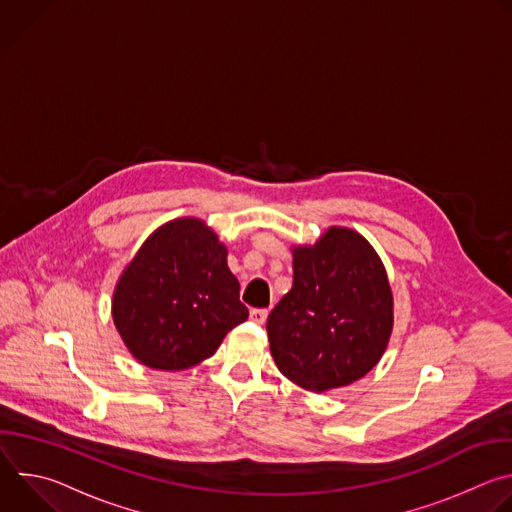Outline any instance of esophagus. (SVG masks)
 I'll return each instance as SVG.
<instances>
[{"instance_id":"1","label":"esophagus","mask_w":512,"mask_h":512,"mask_svg":"<svg viewBox=\"0 0 512 512\" xmlns=\"http://www.w3.org/2000/svg\"><path fill=\"white\" fill-rule=\"evenodd\" d=\"M249 318H251L255 324H263V322L267 320V310H263V308H255V310H251Z\"/></svg>"}]
</instances>
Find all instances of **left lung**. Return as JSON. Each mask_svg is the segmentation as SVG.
I'll return each mask as SVG.
<instances>
[{
	"label": "left lung",
	"mask_w": 512,
	"mask_h": 512,
	"mask_svg": "<svg viewBox=\"0 0 512 512\" xmlns=\"http://www.w3.org/2000/svg\"><path fill=\"white\" fill-rule=\"evenodd\" d=\"M294 285L271 310L267 336L281 375L324 393L367 375L393 330L385 265L356 231L330 227L291 249Z\"/></svg>",
	"instance_id": "left-lung-1"
}]
</instances>
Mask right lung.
<instances>
[{"label": "right lung", "instance_id": "right-lung-1", "mask_svg": "<svg viewBox=\"0 0 512 512\" xmlns=\"http://www.w3.org/2000/svg\"><path fill=\"white\" fill-rule=\"evenodd\" d=\"M239 289L216 233L200 218H176L145 239L123 269L113 322L145 367L184 371L249 318Z\"/></svg>", "mask_w": 512, "mask_h": 512}]
</instances>
